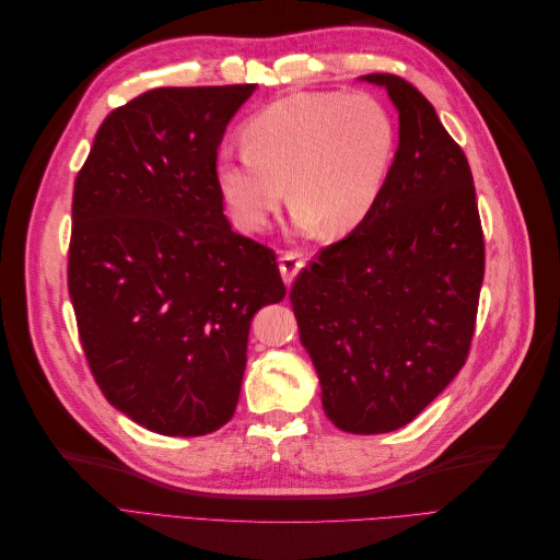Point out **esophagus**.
<instances>
[{
  "label": "esophagus",
  "mask_w": 560,
  "mask_h": 560,
  "mask_svg": "<svg viewBox=\"0 0 560 560\" xmlns=\"http://www.w3.org/2000/svg\"><path fill=\"white\" fill-rule=\"evenodd\" d=\"M301 268H303V259H301L299 252H284L280 257V273H282V280H284L287 287L294 282V278L299 276Z\"/></svg>",
  "instance_id": "34e87169"
}]
</instances>
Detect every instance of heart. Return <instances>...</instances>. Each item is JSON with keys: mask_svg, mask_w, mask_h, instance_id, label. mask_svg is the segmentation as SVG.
Returning a JSON list of instances; mask_svg holds the SVG:
<instances>
[{"mask_svg": "<svg viewBox=\"0 0 560 560\" xmlns=\"http://www.w3.org/2000/svg\"><path fill=\"white\" fill-rule=\"evenodd\" d=\"M245 149L219 151V191L245 231H261L284 200L325 238L358 229L376 208L393 165L397 126L376 95L303 91L252 114Z\"/></svg>", "mask_w": 560, "mask_h": 560, "instance_id": "obj_1", "label": "heart"}]
</instances>
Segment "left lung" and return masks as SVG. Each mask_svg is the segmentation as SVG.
<instances>
[{"label": "left lung", "instance_id": "8db88e82", "mask_svg": "<svg viewBox=\"0 0 560 560\" xmlns=\"http://www.w3.org/2000/svg\"><path fill=\"white\" fill-rule=\"evenodd\" d=\"M399 112V144L376 208L296 276L301 343L338 430L404 428L469 354L483 231L465 151L397 74H366Z\"/></svg>", "mask_w": 560, "mask_h": 560}]
</instances>
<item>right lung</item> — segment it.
Wrapping results in <instances>:
<instances>
[{"mask_svg": "<svg viewBox=\"0 0 560 560\" xmlns=\"http://www.w3.org/2000/svg\"><path fill=\"white\" fill-rule=\"evenodd\" d=\"M257 86L154 89L100 126L74 182L67 287L107 401L165 436L233 418L249 322L284 299L276 252L235 233L214 165Z\"/></svg>", "mask_w": 560, "mask_h": 560, "instance_id": "right-lung-1", "label": "right lung"}]
</instances>
